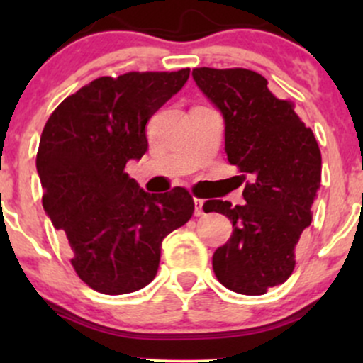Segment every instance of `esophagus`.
I'll return each mask as SVG.
<instances>
[{
	"label": "esophagus",
	"instance_id": "obj_1",
	"mask_svg": "<svg viewBox=\"0 0 363 363\" xmlns=\"http://www.w3.org/2000/svg\"><path fill=\"white\" fill-rule=\"evenodd\" d=\"M203 205H205V201H203V199L194 198V215L196 216L205 215V211H203Z\"/></svg>",
	"mask_w": 363,
	"mask_h": 363
}]
</instances>
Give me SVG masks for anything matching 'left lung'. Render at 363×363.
Returning <instances> with one entry per match:
<instances>
[{"mask_svg": "<svg viewBox=\"0 0 363 363\" xmlns=\"http://www.w3.org/2000/svg\"><path fill=\"white\" fill-rule=\"evenodd\" d=\"M193 78L222 112L228 162L242 172L239 177H251L244 205L222 199L203 205L234 228L213 254V272L228 290L262 295L294 272L295 245L312 222L320 186V150L294 104L274 97L259 73L196 68Z\"/></svg>", "mask_w": 363, "mask_h": 363, "instance_id": "obj_1", "label": "left lung"}]
</instances>
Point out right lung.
<instances>
[{"mask_svg":"<svg viewBox=\"0 0 363 363\" xmlns=\"http://www.w3.org/2000/svg\"><path fill=\"white\" fill-rule=\"evenodd\" d=\"M189 68L101 77L62 101L37 152L43 206L90 289L131 294L155 278L162 240L193 216L184 187L150 194L126 174L148 150V119L184 86Z\"/></svg>","mask_w":363,"mask_h":363,"instance_id":"obj_1","label":"right lung"}]
</instances>
